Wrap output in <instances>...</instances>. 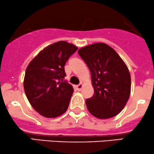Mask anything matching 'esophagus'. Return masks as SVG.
I'll return each mask as SVG.
<instances>
[{
  "label": "esophagus",
  "instance_id": "esophagus-1",
  "mask_svg": "<svg viewBox=\"0 0 154 154\" xmlns=\"http://www.w3.org/2000/svg\"><path fill=\"white\" fill-rule=\"evenodd\" d=\"M77 89H78V90H81V88H82V84L80 83L79 85H77Z\"/></svg>",
  "mask_w": 154,
  "mask_h": 154
}]
</instances>
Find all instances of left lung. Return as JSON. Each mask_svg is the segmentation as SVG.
I'll return each mask as SVG.
<instances>
[{
    "mask_svg": "<svg viewBox=\"0 0 154 154\" xmlns=\"http://www.w3.org/2000/svg\"><path fill=\"white\" fill-rule=\"evenodd\" d=\"M79 55L91 74L94 94L87 99V108L99 119L117 115L127 103L131 93V75L117 53L103 43L81 48Z\"/></svg>",
    "mask_w": 154,
    "mask_h": 154,
    "instance_id": "left-lung-1",
    "label": "left lung"
}]
</instances>
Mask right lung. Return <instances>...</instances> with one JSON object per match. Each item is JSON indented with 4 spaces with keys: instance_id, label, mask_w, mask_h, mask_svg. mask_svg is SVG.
Here are the masks:
<instances>
[{
    "instance_id": "1",
    "label": "right lung",
    "mask_w": 154,
    "mask_h": 154,
    "mask_svg": "<svg viewBox=\"0 0 154 154\" xmlns=\"http://www.w3.org/2000/svg\"><path fill=\"white\" fill-rule=\"evenodd\" d=\"M77 50L74 45L58 41L40 51L29 64L24 91L30 104L42 116L57 117L68 109L74 88L64 80V66Z\"/></svg>"
}]
</instances>
